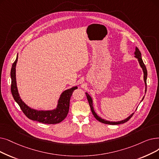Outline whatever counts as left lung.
I'll use <instances>...</instances> for the list:
<instances>
[{
    "label": "left lung",
    "mask_w": 159,
    "mask_h": 159,
    "mask_svg": "<svg viewBox=\"0 0 159 159\" xmlns=\"http://www.w3.org/2000/svg\"><path fill=\"white\" fill-rule=\"evenodd\" d=\"M134 54H135V57L138 59V60H139V64L141 66V67L142 68V70L143 71V79H144V82H145V84H146V90H147V76H148V72H147V69L146 67V66H145V64H143V60L142 59V56H141V52L140 51H139V49H138V47H136V50H135V52H134ZM86 97H87V99H88V102H89V107H90V108H91V110H92V112L93 114V115L94 116L95 118L98 120L99 121L102 123H105V124H108V125H119V124H121V123H124L127 122V121H129L130 118L131 117H132L134 114V113H133L131 115H130L127 118H126L125 120H122V121H107V120H105L104 119H102L101 118H100L99 116H98V115H97V114L94 111V109H93V101H92V99L91 98V97L89 95V94L88 93H86ZM144 97L143 98L142 100L143 99Z\"/></svg>",
    "instance_id": "8db88e82"
}]
</instances>
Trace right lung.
Segmentation results:
<instances>
[{
	"label": "right lung",
	"instance_id": "add662e5",
	"mask_svg": "<svg viewBox=\"0 0 159 159\" xmlns=\"http://www.w3.org/2000/svg\"><path fill=\"white\" fill-rule=\"evenodd\" d=\"M17 58L18 55L11 69V92L13 99L17 102L23 112L30 120L39 121L42 123L57 124L62 121L66 118L68 114L69 108H70V101L71 95L75 89H77L78 87H73L71 89H67L61 93L56 109L52 110H47V111L32 109L27 106L21 100L18 93L16 77V67Z\"/></svg>",
	"mask_w": 159,
	"mask_h": 159
}]
</instances>
